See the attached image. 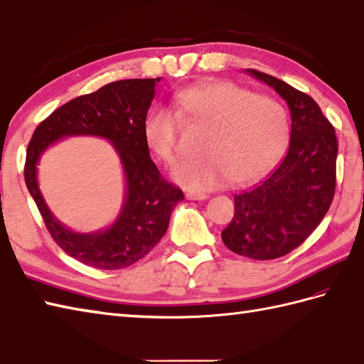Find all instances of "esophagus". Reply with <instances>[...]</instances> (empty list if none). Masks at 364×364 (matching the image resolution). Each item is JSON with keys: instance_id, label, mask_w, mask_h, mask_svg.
<instances>
[{"instance_id": "obj_1", "label": "esophagus", "mask_w": 364, "mask_h": 364, "mask_svg": "<svg viewBox=\"0 0 364 364\" xmlns=\"http://www.w3.org/2000/svg\"><path fill=\"white\" fill-rule=\"evenodd\" d=\"M186 198L188 200H197V202H200V200H206L208 196L206 194H196V192H188Z\"/></svg>"}]
</instances>
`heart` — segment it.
<instances>
[{
	"label": "heart",
	"mask_w": 364,
	"mask_h": 364,
	"mask_svg": "<svg viewBox=\"0 0 364 364\" xmlns=\"http://www.w3.org/2000/svg\"><path fill=\"white\" fill-rule=\"evenodd\" d=\"M175 112L153 107L144 120V139L156 156L172 164L180 144V119L205 129L198 156L178 164L172 176L196 192L252 183L272 168L288 146L289 120L274 98L255 95L233 82H203L176 92Z\"/></svg>",
	"instance_id": "heart-1"
}]
</instances>
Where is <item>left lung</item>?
Returning <instances> with one entry per match:
<instances>
[{
    "instance_id": "left-lung-1",
    "label": "left lung",
    "mask_w": 364,
    "mask_h": 364,
    "mask_svg": "<svg viewBox=\"0 0 364 364\" xmlns=\"http://www.w3.org/2000/svg\"><path fill=\"white\" fill-rule=\"evenodd\" d=\"M288 103L289 149L264 181L235 196V215L222 231L231 252L252 259L284 257L305 241L335 196L338 141L314 100L284 81L247 68Z\"/></svg>"
}]
</instances>
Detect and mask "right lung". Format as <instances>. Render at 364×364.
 <instances>
[{
	"mask_svg": "<svg viewBox=\"0 0 364 364\" xmlns=\"http://www.w3.org/2000/svg\"><path fill=\"white\" fill-rule=\"evenodd\" d=\"M161 78L122 80L92 94L76 97L51 112L34 131L28 145L25 181L51 237L65 253L95 269L115 270L142 259L166 235L173 208L184 198L167 183L150 158L144 120ZM97 135L109 140L126 173V200L111 228L76 234L63 226L44 203L36 183L43 151L60 138Z\"/></svg>",
	"mask_w": 364,
	"mask_h": 364,
	"instance_id": "obj_1",
	"label": "right lung"
}]
</instances>
